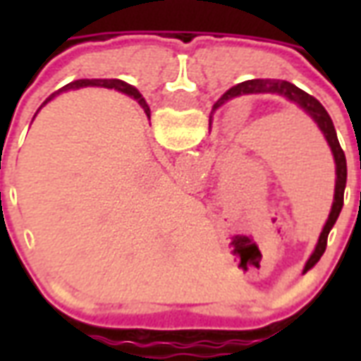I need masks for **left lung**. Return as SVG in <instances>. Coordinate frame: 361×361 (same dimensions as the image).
I'll use <instances>...</instances> for the list:
<instances>
[{"mask_svg": "<svg viewBox=\"0 0 361 361\" xmlns=\"http://www.w3.org/2000/svg\"><path fill=\"white\" fill-rule=\"evenodd\" d=\"M279 94L284 96L286 100L294 102L295 106H300L307 116H310L317 127L321 129V133L325 135L326 142L331 147V152L334 157V164H336V183H334V201L333 207H331V214L326 219L325 226H323V232L319 235V242L315 245V251L311 253V257L307 259L305 263V271L311 269V267L317 263L321 255L325 253L326 250V238H329V232L333 230L334 222L338 219V214L342 211V204H344V188H346V157H344V150H342L341 142H338V137H336V129L333 126V119L326 114V110L323 108V104L319 102L317 98H313L311 94H307L305 90L298 89L295 85L288 81H280V79H251V81L240 82L235 85L230 90H226L224 94L220 96L219 100L212 106V111L219 110L220 106H224L230 100H235L243 94Z\"/></svg>", "mask_w": 361, "mask_h": 361, "instance_id": "8db88e82", "label": "left lung"}]
</instances>
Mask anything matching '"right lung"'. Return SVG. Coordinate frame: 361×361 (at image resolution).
I'll list each match as a JSON object with an SVG mask.
<instances>
[{
    "label": "right lung",
    "instance_id": "obj_1",
    "mask_svg": "<svg viewBox=\"0 0 361 361\" xmlns=\"http://www.w3.org/2000/svg\"><path fill=\"white\" fill-rule=\"evenodd\" d=\"M81 87H106V89H116V90H119V92H126V94L133 96L135 100L141 104L142 110H145V114H147V116L150 118L149 106H147V102H145V98L139 94V90L135 89V87H131V85H127V82L119 81V79H79V81H73V82H69V85H66V87H63V89H59L58 92H54V94H51L50 98L46 100V102H50L51 98H54L56 94H59L61 90L81 89ZM46 102H44V104H46ZM44 104H42V106H44ZM42 106H40V108H42Z\"/></svg>",
    "mask_w": 361,
    "mask_h": 361
}]
</instances>
